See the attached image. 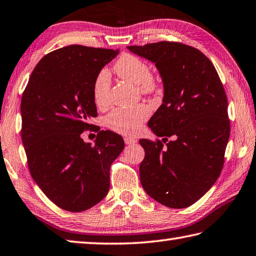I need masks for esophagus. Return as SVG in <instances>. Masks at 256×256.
Masks as SVG:
<instances>
[{
    "label": "esophagus",
    "mask_w": 256,
    "mask_h": 256,
    "mask_svg": "<svg viewBox=\"0 0 256 256\" xmlns=\"http://www.w3.org/2000/svg\"><path fill=\"white\" fill-rule=\"evenodd\" d=\"M124 144H132L134 142H137V139H134L132 137H128V136L124 137Z\"/></svg>",
    "instance_id": "1"
}]
</instances>
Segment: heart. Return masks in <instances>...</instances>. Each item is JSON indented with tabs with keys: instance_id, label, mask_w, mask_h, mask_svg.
Segmentation results:
<instances>
[{
	"instance_id": "heart-1",
	"label": "heart",
	"mask_w": 256,
	"mask_h": 256,
	"mask_svg": "<svg viewBox=\"0 0 256 256\" xmlns=\"http://www.w3.org/2000/svg\"><path fill=\"white\" fill-rule=\"evenodd\" d=\"M114 72L120 78L138 84L144 94H152L159 91V84L150 76V66L140 58L134 54H122L116 61ZM110 76L107 70H101L94 78L92 94L94 104L104 108L109 102ZM150 114L146 104H137L129 108H117L107 116V126L122 134H136L144 122Z\"/></svg>"
}]
</instances>
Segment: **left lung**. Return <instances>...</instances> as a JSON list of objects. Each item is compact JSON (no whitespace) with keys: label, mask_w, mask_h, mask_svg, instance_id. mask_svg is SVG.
Returning a JSON list of instances; mask_svg holds the SVG:
<instances>
[{"label":"left lung","mask_w":256,"mask_h":256,"mask_svg":"<svg viewBox=\"0 0 256 256\" xmlns=\"http://www.w3.org/2000/svg\"><path fill=\"white\" fill-rule=\"evenodd\" d=\"M127 49L155 64L164 84L162 104L148 122L162 142L139 140L142 186L158 203L185 208L210 190L223 168L230 130L225 90L195 48L162 41ZM168 136L173 139L164 146Z\"/></svg>","instance_id":"left-lung-1"}]
</instances>
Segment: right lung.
<instances>
[{"label":"right lung","instance_id":"right-lung-1","mask_svg":"<svg viewBox=\"0 0 256 256\" xmlns=\"http://www.w3.org/2000/svg\"><path fill=\"white\" fill-rule=\"evenodd\" d=\"M119 50L68 46L48 53L32 71L21 100L22 142L31 176L60 208L84 212L104 198L110 166L124 150L120 134H81L97 117L92 86Z\"/></svg>","mask_w":256,"mask_h":256}]
</instances>
